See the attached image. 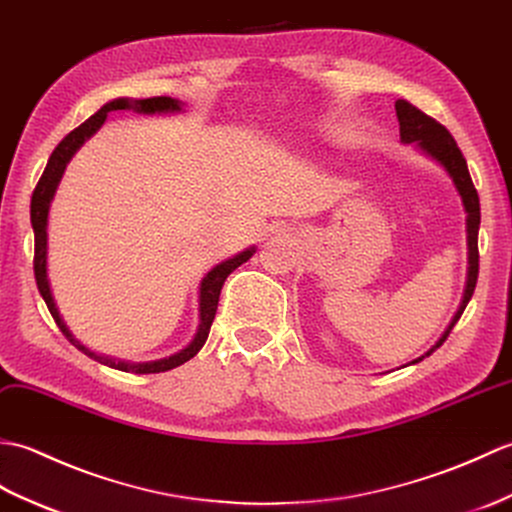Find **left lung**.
Masks as SVG:
<instances>
[{"mask_svg": "<svg viewBox=\"0 0 512 512\" xmlns=\"http://www.w3.org/2000/svg\"><path fill=\"white\" fill-rule=\"evenodd\" d=\"M394 107H396V118H399V127H401V140L405 144L416 142L420 151L429 155L431 160H436L442 168L447 170L449 177L453 179V186H456L458 195L462 197L464 212H467V245H469L467 287H464L462 302L458 306L456 315H453V320L449 322L447 331L442 333V337L438 339L436 346H431L423 357H418V359L412 361V363H418V361H423L425 357H429L436 348L445 344V339L449 337L451 328L456 326V322L460 320V315L464 313V309H467V304H469L471 295L475 291V282H478V274H480V252H478L480 197H478V190H475L473 181H471L467 160H464V155L458 149L456 140L451 138V133L445 127H442L440 122H436L434 118H429L427 113L416 109L407 100H396Z\"/></svg>", "mask_w": 512, "mask_h": 512, "instance_id": "1", "label": "left lung"}]
</instances>
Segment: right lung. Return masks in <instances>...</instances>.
I'll return each mask as SVG.
<instances>
[{"label": "right lung", "mask_w": 512, "mask_h": 512, "mask_svg": "<svg viewBox=\"0 0 512 512\" xmlns=\"http://www.w3.org/2000/svg\"><path fill=\"white\" fill-rule=\"evenodd\" d=\"M118 109H133L138 113H166V111H181V102L170 98V96H155V98H144V100H129V98H116L107 102L105 107H100L92 118L85 120L81 127H76L72 133H67L65 138L59 142V146L52 151L48 166H45L43 175L39 179L37 188L32 192V201H30V223H32V230H34V278H37V287L39 293L43 295L45 304H48V309L54 317L56 326L61 328V333L70 339V342L78 348L83 350L87 357H92L100 363H105L109 368H116L122 372H135V374H153V372H166V370H173L181 363H186L188 359H192L197 355V352L203 348L210 333V326L214 315H217V306H219V295L223 289V282L225 278L232 274L236 267H241L243 263H247L249 258L254 256L256 249L249 247L245 252L236 254L234 258L225 260V263L217 265L214 269L208 271V276L201 280V287H199V328H197V335L192 342L184 348L179 350L177 355L173 357H166L160 361H146V363H129V361H116L111 357H102L96 355L89 348H85L78 339L70 333V328L65 326L63 317L56 309V302L52 298V291H50V280H48V212H50V203L54 199V192L56 186H59V181L65 173V166L67 162L72 160V155L81 149L83 142L87 138H92V135L102 127V122L107 120V113L109 111H118Z\"/></svg>", "instance_id": "1"}]
</instances>
